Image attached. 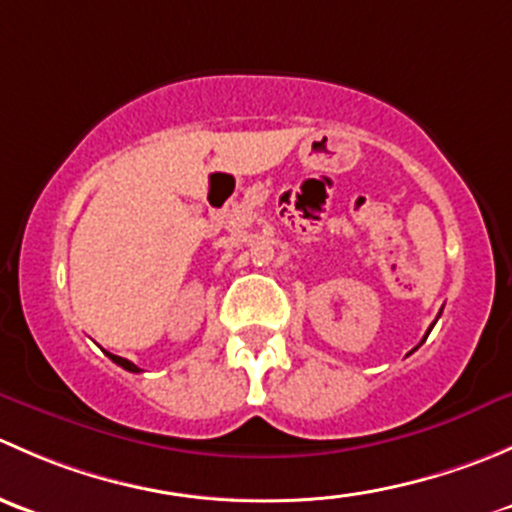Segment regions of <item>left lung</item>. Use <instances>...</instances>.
<instances>
[{
    "label": "left lung",
    "instance_id": "left-lung-1",
    "mask_svg": "<svg viewBox=\"0 0 512 512\" xmlns=\"http://www.w3.org/2000/svg\"><path fill=\"white\" fill-rule=\"evenodd\" d=\"M431 329H433V324H431V327H428V332H431ZM428 332H426V337H428ZM426 337H423V342H426Z\"/></svg>",
    "mask_w": 512,
    "mask_h": 512
}]
</instances>
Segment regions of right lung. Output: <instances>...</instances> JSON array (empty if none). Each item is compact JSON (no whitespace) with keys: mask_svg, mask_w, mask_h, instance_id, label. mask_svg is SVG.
<instances>
[{"mask_svg":"<svg viewBox=\"0 0 512 512\" xmlns=\"http://www.w3.org/2000/svg\"><path fill=\"white\" fill-rule=\"evenodd\" d=\"M106 354H108V352H106ZM108 359H111V361H116V364H118V366H123V369H126V371H133V374H138V371H141V369H138V366H136V364H133V361L123 359V356H116V354H108Z\"/></svg>","mask_w":512,"mask_h":512,"instance_id":"add662e5","label":"right lung"}]
</instances>
